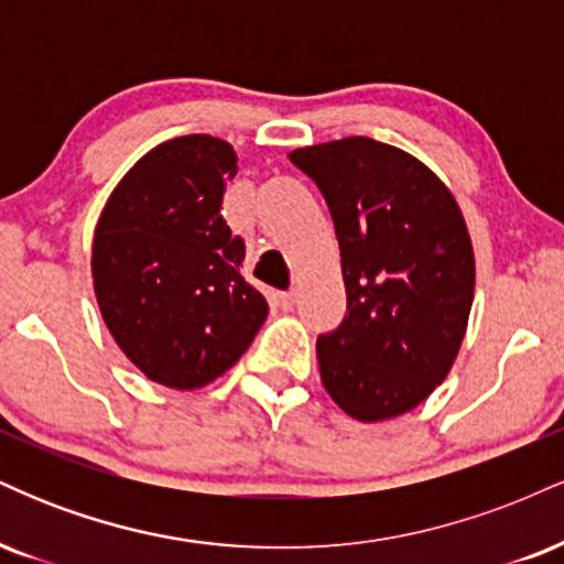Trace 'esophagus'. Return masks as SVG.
Returning a JSON list of instances; mask_svg holds the SVG:
<instances>
[{"label": "esophagus", "instance_id": "esophagus-1", "mask_svg": "<svg viewBox=\"0 0 564 564\" xmlns=\"http://www.w3.org/2000/svg\"><path fill=\"white\" fill-rule=\"evenodd\" d=\"M275 302H278V307L286 310V313H289V310L294 307L296 294H294V291H278V294H275Z\"/></svg>", "mask_w": 564, "mask_h": 564}]
</instances>
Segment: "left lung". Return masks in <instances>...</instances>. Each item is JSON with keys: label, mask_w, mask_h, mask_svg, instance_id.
<instances>
[{"label": "left lung", "mask_w": 564, "mask_h": 564, "mask_svg": "<svg viewBox=\"0 0 564 564\" xmlns=\"http://www.w3.org/2000/svg\"><path fill=\"white\" fill-rule=\"evenodd\" d=\"M332 209L347 289L341 326L318 339L321 381L358 422L424 403L451 373L475 300L462 209L424 161L371 138L296 148Z\"/></svg>", "instance_id": "left-lung-1"}]
</instances>
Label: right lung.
<instances>
[{"mask_svg": "<svg viewBox=\"0 0 564 564\" xmlns=\"http://www.w3.org/2000/svg\"><path fill=\"white\" fill-rule=\"evenodd\" d=\"M238 172L228 140L159 142L102 206L93 286L108 332L151 381L198 390L249 349L268 302L238 273L243 241L219 215Z\"/></svg>", "mask_w": 564, "mask_h": 564, "instance_id": "obj_1", "label": "right lung"}]
</instances>
